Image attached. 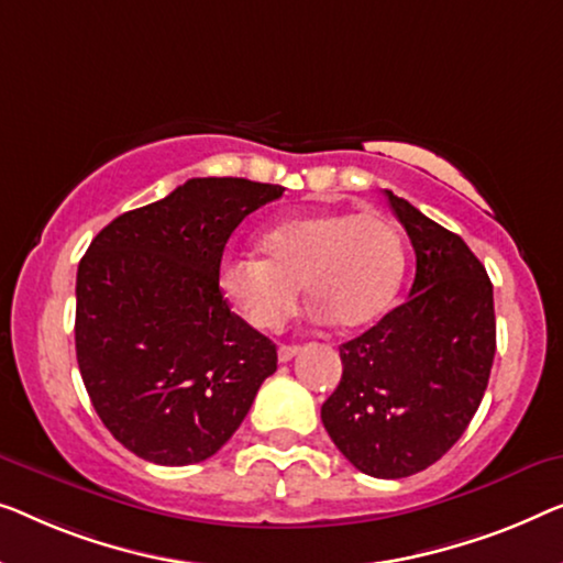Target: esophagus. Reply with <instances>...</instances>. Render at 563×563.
Returning a JSON list of instances; mask_svg holds the SVG:
<instances>
[{
  "mask_svg": "<svg viewBox=\"0 0 563 563\" xmlns=\"http://www.w3.org/2000/svg\"><path fill=\"white\" fill-rule=\"evenodd\" d=\"M299 345H279V361L282 363H289L291 357H295L299 353Z\"/></svg>",
  "mask_w": 563,
  "mask_h": 563,
  "instance_id": "34e87169",
  "label": "esophagus"
}]
</instances>
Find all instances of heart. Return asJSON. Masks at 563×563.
Returning a JSON list of instances; mask_svg holds the SVG:
<instances>
[{"instance_id": "obj_1", "label": "heart", "mask_w": 563, "mask_h": 563, "mask_svg": "<svg viewBox=\"0 0 563 563\" xmlns=\"http://www.w3.org/2000/svg\"><path fill=\"white\" fill-rule=\"evenodd\" d=\"M258 256H228L218 287L249 324L276 330L295 312L305 284L309 307L340 330L386 312L404 279V243L378 213L314 210L276 223Z\"/></svg>"}]
</instances>
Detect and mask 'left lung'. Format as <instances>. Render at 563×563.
<instances>
[{
  "mask_svg": "<svg viewBox=\"0 0 563 563\" xmlns=\"http://www.w3.org/2000/svg\"><path fill=\"white\" fill-rule=\"evenodd\" d=\"M417 254L409 299L342 342V378L322 423L353 467L398 479L434 464L464 434L495 357L493 284L457 233L386 190Z\"/></svg>",
  "mask_w": 563,
  "mask_h": 563,
  "instance_id": "obj_1",
  "label": "left lung"
}]
</instances>
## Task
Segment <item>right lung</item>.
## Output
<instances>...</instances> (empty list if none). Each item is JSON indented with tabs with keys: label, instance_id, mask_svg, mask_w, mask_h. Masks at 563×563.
Masks as SVG:
<instances>
[{
	"label": "right lung",
	"instance_id": "obj_1",
	"mask_svg": "<svg viewBox=\"0 0 563 563\" xmlns=\"http://www.w3.org/2000/svg\"><path fill=\"white\" fill-rule=\"evenodd\" d=\"M282 192L192 177L113 218L80 258V378L103 427L136 457L167 467L213 457L276 371V345L231 312L218 268L243 218Z\"/></svg>",
	"mask_w": 563,
	"mask_h": 563
}]
</instances>
